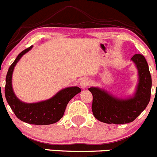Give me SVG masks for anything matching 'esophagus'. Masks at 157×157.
I'll return each mask as SVG.
<instances>
[{
  "label": "esophagus",
  "instance_id": "esophagus-1",
  "mask_svg": "<svg viewBox=\"0 0 157 157\" xmlns=\"http://www.w3.org/2000/svg\"><path fill=\"white\" fill-rule=\"evenodd\" d=\"M90 85V80L88 78H83L80 81V86L82 88H85Z\"/></svg>",
  "mask_w": 157,
  "mask_h": 157
}]
</instances>
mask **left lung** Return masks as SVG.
I'll return each instance as SVG.
<instances>
[{
    "label": "left lung",
    "mask_w": 157,
    "mask_h": 157,
    "mask_svg": "<svg viewBox=\"0 0 157 157\" xmlns=\"http://www.w3.org/2000/svg\"><path fill=\"white\" fill-rule=\"evenodd\" d=\"M137 69L138 83L132 96L117 97L105 88L91 87V110L97 120L106 124H123L133 121L145 110L150 100L152 78L145 57L135 54L131 58Z\"/></svg>",
    "instance_id": "left-lung-1"
}]
</instances>
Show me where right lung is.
Segmentation results:
<instances>
[{
  "label": "right lung",
  "mask_w": 157,
  "mask_h": 157,
  "mask_svg": "<svg viewBox=\"0 0 157 157\" xmlns=\"http://www.w3.org/2000/svg\"><path fill=\"white\" fill-rule=\"evenodd\" d=\"M32 48L31 46L22 51L9 68L4 90L6 100L15 115L22 121L36 125L52 124L63 117L69 101L81 92V88L77 86L67 87L59 91L50 98L36 103H26L20 100L12 87V75L17 63Z\"/></svg>",
  "instance_id": "1"
}]
</instances>
